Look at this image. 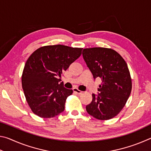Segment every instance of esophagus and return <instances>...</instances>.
Masks as SVG:
<instances>
[{"label":"esophagus","mask_w":151,"mask_h":151,"mask_svg":"<svg viewBox=\"0 0 151 151\" xmlns=\"http://www.w3.org/2000/svg\"><path fill=\"white\" fill-rule=\"evenodd\" d=\"M73 90L74 93H75L78 94H83V91H80V90H79V89H78L77 88H74L73 89Z\"/></svg>","instance_id":"obj_1"}]
</instances>
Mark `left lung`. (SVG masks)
<instances>
[{
    "label": "left lung",
    "instance_id": "obj_1",
    "mask_svg": "<svg viewBox=\"0 0 151 151\" xmlns=\"http://www.w3.org/2000/svg\"><path fill=\"white\" fill-rule=\"evenodd\" d=\"M83 58L94 78H100L98 95L86 106L90 115L99 120H109L123 109L131 94L132 81L127 64L113 49L103 47L84 48Z\"/></svg>",
    "mask_w": 151,
    "mask_h": 151
}]
</instances>
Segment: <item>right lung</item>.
Wrapping results in <instances>:
<instances>
[{"mask_svg":"<svg viewBox=\"0 0 151 151\" xmlns=\"http://www.w3.org/2000/svg\"><path fill=\"white\" fill-rule=\"evenodd\" d=\"M81 48L57 45L42 47L32 53L25 63L22 86L30 109L41 118H52L65 110L72 89L60 83L61 74L80 57Z\"/></svg>","mask_w":151,"mask_h":151,"instance_id":"1","label":"right lung"}]
</instances>
